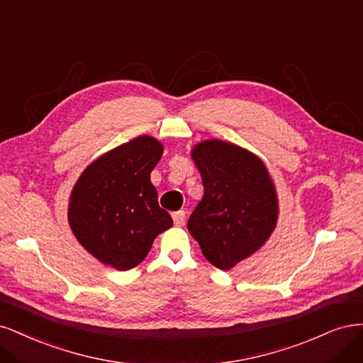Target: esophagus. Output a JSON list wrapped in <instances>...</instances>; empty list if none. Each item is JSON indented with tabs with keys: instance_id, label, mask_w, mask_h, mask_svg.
Segmentation results:
<instances>
[{
	"instance_id": "1",
	"label": "esophagus",
	"mask_w": 363,
	"mask_h": 363,
	"mask_svg": "<svg viewBox=\"0 0 363 363\" xmlns=\"http://www.w3.org/2000/svg\"><path fill=\"white\" fill-rule=\"evenodd\" d=\"M173 221H174V226H182L185 223V213L184 211H177L172 214Z\"/></svg>"
}]
</instances>
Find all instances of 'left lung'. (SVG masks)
Returning <instances> with one entry per match:
<instances>
[{
    "mask_svg": "<svg viewBox=\"0 0 363 363\" xmlns=\"http://www.w3.org/2000/svg\"><path fill=\"white\" fill-rule=\"evenodd\" d=\"M203 182V199L189 218V232L205 258L230 270L272 237L279 199L264 161L223 140H203L191 149Z\"/></svg>",
    "mask_w": 363,
    "mask_h": 363,
    "instance_id": "obj_1",
    "label": "left lung"
}]
</instances>
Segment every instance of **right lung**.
<instances>
[{
	"mask_svg": "<svg viewBox=\"0 0 363 363\" xmlns=\"http://www.w3.org/2000/svg\"><path fill=\"white\" fill-rule=\"evenodd\" d=\"M162 150L155 137H135L90 162L75 182L69 226L104 265L131 270L146 258L160 233L173 226L150 182Z\"/></svg>",
	"mask_w": 363,
	"mask_h": 363,
	"instance_id": "1",
	"label": "right lung"
}]
</instances>
